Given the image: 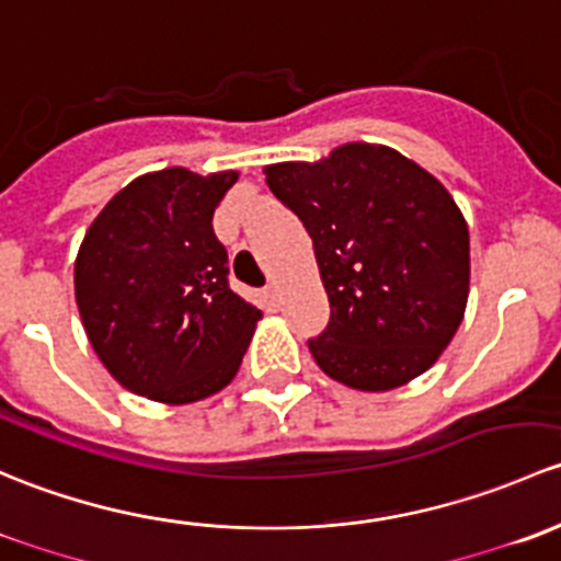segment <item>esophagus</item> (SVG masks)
Masks as SVG:
<instances>
[{
  "instance_id": "34e87169",
  "label": "esophagus",
  "mask_w": 561,
  "mask_h": 561,
  "mask_svg": "<svg viewBox=\"0 0 561 561\" xmlns=\"http://www.w3.org/2000/svg\"><path fill=\"white\" fill-rule=\"evenodd\" d=\"M264 302H267V305H278V286H275V283H273V286L264 288Z\"/></svg>"
}]
</instances>
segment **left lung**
Wrapping results in <instances>:
<instances>
[{"instance_id": "1", "label": "left lung", "mask_w": 561, "mask_h": 561, "mask_svg": "<svg viewBox=\"0 0 561 561\" xmlns=\"http://www.w3.org/2000/svg\"><path fill=\"white\" fill-rule=\"evenodd\" d=\"M264 172L313 238L329 294L327 329L308 340L316 365L359 391L426 373L451 343L470 291V234L443 183L367 142Z\"/></svg>"}]
</instances>
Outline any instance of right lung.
<instances>
[{
	"mask_svg": "<svg viewBox=\"0 0 561 561\" xmlns=\"http://www.w3.org/2000/svg\"><path fill=\"white\" fill-rule=\"evenodd\" d=\"M238 172H151L102 207L75 259V299L102 365L170 405L205 400L238 373L262 310L229 288L213 213Z\"/></svg>",
	"mask_w": 561,
	"mask_h": 561,
	"instance_id": "right-lung-1",
	"label": "right lung"
}]
</instances>
